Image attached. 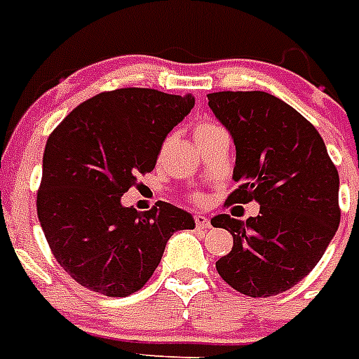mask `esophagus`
I'll use <instances>...</instances> for the list:
<instances>
[{
	"label": "esophagus",
	"instance_id": "1",
	"mask_svg": "<svg viewBox=\"0 0 359 359\" xmlns=\"http://www.w3.org/2000/svg\"><path fill=\"white\" fill-rule=\"evenodd\" d=\"M195 226H197L199 230H208L212 225H210V219L206 217V215L197 214L195 215Z\"/></svg>",
	"mask_w": 359,
	"mask_h": 359
}]
</instances>
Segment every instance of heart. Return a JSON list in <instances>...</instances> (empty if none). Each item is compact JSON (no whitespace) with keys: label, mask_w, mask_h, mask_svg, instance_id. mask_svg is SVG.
Masks as SVG:
<instances>
[{"label":"heart","mask_w":359,"mask_h":359,"mask_svg":"<svg viewBox=\"0 0 359 359\" xmlns=\"http://www.w3.org/2000/svg\"><path fill=\"white\" fill-rule=\"evenodd\" d=\"M212 127H215V125H210V123H201L197 129H195V133H201V130H206V129H212Z\"/></svg>","instance_id":"b5f03b06"}]
</instances>
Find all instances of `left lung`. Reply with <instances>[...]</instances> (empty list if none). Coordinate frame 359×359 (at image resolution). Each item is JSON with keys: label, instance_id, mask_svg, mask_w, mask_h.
I'll return each instance as SVG.
<instances>
[{"label": "left lung", "instance_id": "left-lung-1", "mask_svg": "<svg viewBox=\"0 0 359 359\" xmlns=\"http://www.w3.org/2000/svg\"><path fill=\"white\" fill-rule=\"evenodd\" d=\"M208 107L236 145L226 205L256 201L247 221L226 214L212 225L229 230L234 247L215 262L221 278L249 297L291 290L325 255L339 226V175L321 134L267 92H215Z\"/></svg>", "mask_w": 359, "mask_h": 359}]
</instances>
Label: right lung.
<instances>
[{
    "label": "right lung",
    "instance_id": "right-lung-1",
    "mask_svg": "<svg viewBox=\"0 0 359 359\" xmlns=\"http://www.w3.org/2000/svg\"><path fill=\"white\" fill-rule=\"evenodd\" d=\"M194 104L191 94L112 90L79 104L49 134L38 221L75 282L107 297L130 295L158 267L171 236L195 229L191 214L170 203L144 214L121 205Z\"/></svg>",
    "mask_w": 359,
    "mask_h": 359
}]
</instances>
